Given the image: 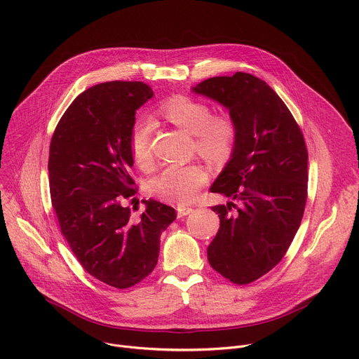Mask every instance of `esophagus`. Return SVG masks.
Here are the masks:
<instances>
[{"instance_id": "esophagus-1", "label": "esophagus", "mask_w": 359, "mask_h": 359, "mask_svg": "<svg viewBox=\"0 0 359 359\" xmlns=\"http://www.w3.org/2000/svg\"><path fill=\"white\" fill-rule=\"evenodd\" d=\"M190 213H193V209H191V208H186V206H179V208H177V216H179V217L187 216V215H190Z\"/></svg>"}]
</instances>
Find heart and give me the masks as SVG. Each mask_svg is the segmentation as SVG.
I'll return each mask as SVG.
<instances>
[{"label":"heart","instance_id":"obj_1","mask_svg":"<svg viewBox=\"0 0 359 359\" xmlns=\"http://www.w3.org/2000/svg\"><path fill=\"white\" fill-rule=\"evenodd\" d=\"M175 126L194 135L196 149L212 162H224L230 158L237 140V125L231 115L212 114L206 102L176 95L165 100L158 109ZM130 151L135 163L149 169L153 163L151 125L137 121L130 132ZM209 173L201 165H172L151 180V190L158 197L176 203L191 201L197 190L208 182Z\"/></svg>","mask_w":359,"mask_h":359}]
</instances>
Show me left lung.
<instances>
[{
    "instance_id": "obj_1",
    "label": "left lung",
    "mask_w": 359,
    "mask_h": 359,
    "mask_svg": "<svg viewBox=\"0 0 359 359\" xmlns=\"http://www.w3.org/2000/svg\"><path fill=\"white\" fill-rule=\"evenodd\" d=\"M191 90L219 102L237 125L231 158L210 187L230 201L212 208L220 229L208 259L224 278L248 284L281 262L299 227L309 151L291 112L260 78L236 72Z\"/></svg>"
}]
</instances>
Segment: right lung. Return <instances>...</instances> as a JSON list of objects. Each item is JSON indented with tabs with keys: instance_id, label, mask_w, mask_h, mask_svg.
<instances>
[{
	"instance_id": "add662e5",
	"label": "right lung",
	"mask_w": 359,
	"mask_h": 359,
	"mask_svg": "<svg viewBox=\"0 0 359 359\" xmlns=\"http://www.w3.org/2000/svg\"><path fill=\"white\" fill-rule=\"evenodd\" d=\"M153 97L143 82L112 81L82 92L61 118L49 146V190L61 233L96 280L129 288L158 264L161 234L173 208L142 200L139 219L125 201L130 177V132L136 111Z\"/></svg>"
}]
</instances>
